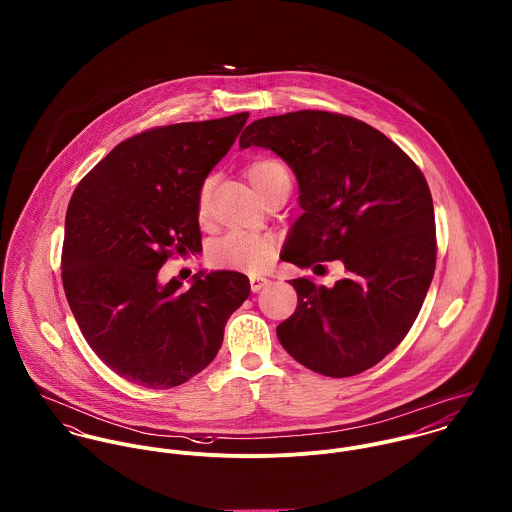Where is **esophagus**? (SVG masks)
I'll list each match as a JSON object with an SVG mask.
<instances>
[{
	"label": "esophagus",
	"instance_id": "34e87169",
	"mask_svg": "<svg viewBox=\"0 0 512 512\" xmlns=\"http://www.w3.org/2000/svg\"><path fill=\"white\" fill-rule=\"evenodd\" d=\"M268 284H270V280H268V278H262V276H250V290L254 293L264 290Z\"/></svg>",
	"mask_w": 512,
	"mask_h": 512
}]
</instances>
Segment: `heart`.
Wrapping results in <instances>:
<instances>
[{
    "label": "heart",
    "mask_w": 512,
    "mask_h": 512,
    "mask_svg": "<svg viewBox=\"0 0 512 512\" xmlns=\"http://www.w3.org/2000/svg\"><path fill=\"white\" fill-rule=\"evenodd\" d=\"M282 175H288L286 167L274 159H258L246 167V177L260 193L274 185V181ZM199 213H205L207 207V187L199 191ZM276 256V240L270 234L256 232H228L209 248V258L219 268H232L244 272H262L266 270Z\"/></svg>",
    "instance_id": "1"
}]
</instances>
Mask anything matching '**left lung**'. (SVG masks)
Returning a JSON list of instances; mask_svg holds the SVG:
<instances>
[{
  "instance_id": "obj_1",
  "label": "left lung",
  "mask_w": 512,
  "mask_h": 512,
  "mask_svg": "<svg viewBox=\"0 0 512 512\" xmlns=\"http://www.w3.org/2000/svg\"><path fill=\"white\" fill-rule=\"evenodd\" d=\"M272 149L295 173L301 217L282 260H341L333 288L292 280L297 307L282 347L319 374L345 378L380 363L414 325L436 270L432 193L418 165L361 120L299 110L252 122L240 147Z\"/></svg>"
}]
</instances>
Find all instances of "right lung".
<instances>
[{
  "mask_svg": "<svg viewBox=\"0 0 512 512\" xmlns=\"http://www.w3.org/2000/svg\"><path fill=\"white\" fill-rule=\"evenodd\" d=\"M248 112L142 132L114 147L74 189L63 286L98 359L153 388L187 382L217 357L228 317L250 295L240 272H199L191 286L157 272L173 252L199 254V191Z\"/></svg>",
  "mask_w": 512,
  "mask_h": 512,
  "instance_id": "obj_1",
  "label": "right lung"
}]
</instances>
